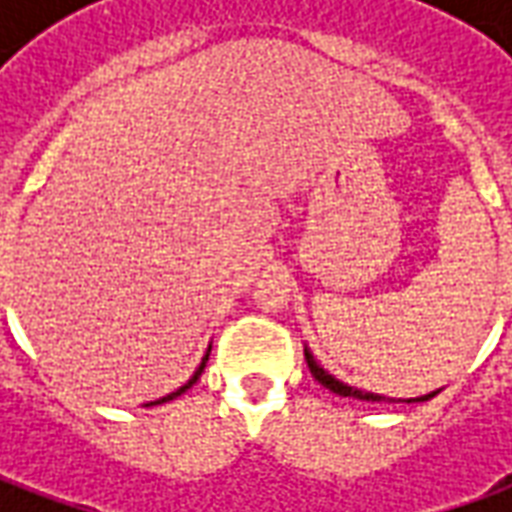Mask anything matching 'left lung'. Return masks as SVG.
<instances>
[{
  "label": "left lung",
  "instance_id": "left-lung-1",
  "mask_svg": "<svg viewBox=\"0 0 512 512\" xmlns=\"http://www.w3.org/2000/svg\"><path fill=\"white\" fill-rule=\"evenodd\" d=\"M304 356H307V367H310V373L315 376V381L321 386H326L329 392L340 397H356V400H370V403H378V400H389V403H395L392 397H384V395H376V392H362V389H356V386H348L343 381H337L332 373H326L318 362H315V356L310 354V348H304ZM436 395V392H430V395H422V397H411L406 403H422V400H430V397Z\"/></svg>",
  "mask_w": 512,
  "mask_h": 512
}]
</instances>
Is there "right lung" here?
I'll use <instances>...</instances> for the list:
<instances>
[{
	"label": "right lung",
	"mask_w": 512,
	"mask_h": 512,
	"mask_svg": "<svg viewBox=\"0 0 512 512\" xmlns=\"http://www.w3.org/2000/svg\"><path fill=\"white\" fill-rule=\"evenodd\" d=\"M208 354H211V348H208V351H205V356H202L200 367H197V370H194V376H191L189 381H186V384L180 386V389H175V392H169V395L158 397V400H153V403H147V406H161V403H167V400H175V397L183 395V392H186V389H191V386L197 384V378L202 376V370H205V362H208Z\"/></svg>",
	"instance_id": "obj_1"
}]
</instances>
